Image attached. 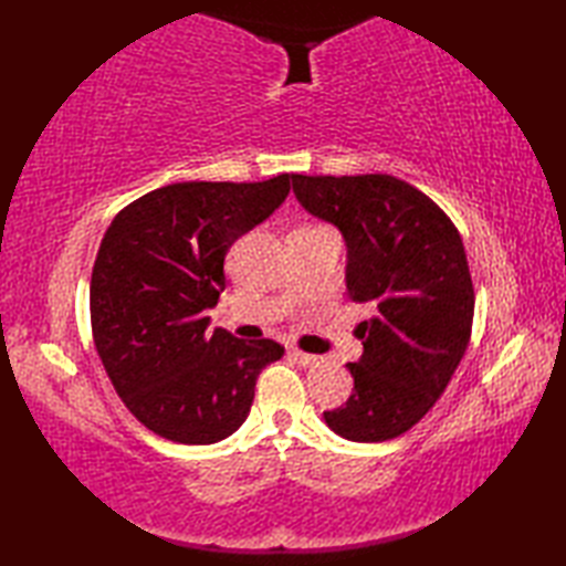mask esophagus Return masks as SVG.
Returning a JSON list of instances; mask_svg holds the SVG:
<instances>
[{
  "mask_svg": "<svg viewBox=\"0 0 566 566\" xmlns=\"http://www.w3.org/2000/svg\"><path fill=\"white\" fill-rule=\"evenodd\" d=\"M290 357H294L298 365L302 367H314V365H318L321 363V357H316V355H308V353H302V350H290Z\"/></svg>",
  "mask_w": 566,
  "mask_h": 566,
  "instance_id": "obj_1",
  "label": "esophagus"
}]
</instances>
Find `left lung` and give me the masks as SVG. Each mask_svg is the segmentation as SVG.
Here are the masks:
<instances>
[{
  "instance_id": "obj_1",
  "label": "left lung",
  "mask_w": 566,
  "mask_h": 566,
  "mask_svg": "<svg viewBox=\"0 0 566 566\" xmlns=\"http://www.w3.org/2000/svg\"><path fill=\"white\" fill-rule=\"evenodd\" d=\"M292 185L343 233L347 294L375 306L355 331L365 350L347 363L350 399L323 418L345 440H391L436 406L467 353L474 290L462 238L436 201L391 175H292Z\"/></svg>"
}]
</instances>
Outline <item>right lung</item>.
<instances>
[{
  "mask_svg": "<svg viewBox=\"0 0 566 566\" xmlns=\"http://www.w3.org/2000/svg\"><path fill=\"white\" fill-rule=\"evenodd\" d=\"M290 175L264 182H177L128 203L106 228L90 284L92 335L126 408L182 444L231 436L250 413L274 340L209 331L235 240L270 219Z\"/></svg>",
  "mask_w": 566,
  "mask_h": 566,
  "instance_id": "right-lung-1",
  "label": "right lung"
}]
</instances>
